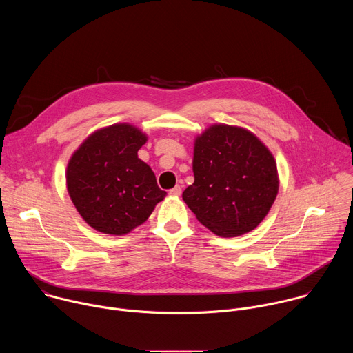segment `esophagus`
Segmentation results:
<instances>
[{
  "label": "esophagus",
  "mask_w": 353,
  "mask_h": 353,
  "mask_svg": "<svg viewBox=\"0 0 353 353\" xmlns=\"http://www.w3.org/2000/svg\"><path fill=\"white\" fill-rule=\"evenodd\" d=\"M169 194H170V195H173V196H179V195L181 194V187H180V185L173 187L172 190H169Z\"/></svg>",
  "instance_id": "34e87169"
}]
</instances>
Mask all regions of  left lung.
<instances>
[{
    "mask_svg": "<svg viewBox=\"0 0 353 353\" xmlns=\"http://www.w3.org/2000/svg\"><path fill=\"white\" fill-rule=\"evenodd\" d=\"M194 183L183 192L196 219L221 237L256 229L270 212L279 188L276 162L253 132L214 124L196 135Z\"/></svg>",
    "mask_w": 353,
    "mask_h": 353,
    "instance_id": "8db88e82",
    "label": "left lung"
}]
</instances>
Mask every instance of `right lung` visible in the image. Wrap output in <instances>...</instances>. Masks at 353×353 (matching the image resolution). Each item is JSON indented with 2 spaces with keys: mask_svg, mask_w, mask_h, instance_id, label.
Returning a JSON list of instances; mask_svg holds the SVG:
<instances>
[{
  "mask_svg": "<svg viewBox=\"0 0 353 353\" xmlns=\"http://www.w3.org/2000/svg\"><path fill=\"white\" fill-rule=\"evenodd\" d=\"M148 141L139 128L113 124L90 134L67 166V190L83 221L121 236L142 225L166 196L155 173L138 158Z\"/></svg>",
  "mask_w": 353,
  "mask_h": 353,
  "instance_id": "add662e5",
  "label": "right lung"
}]
</instances>
